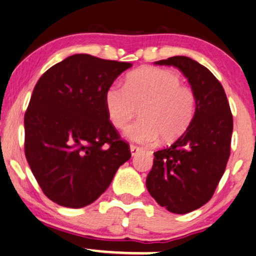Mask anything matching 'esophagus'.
I'll list each match as a JSON object with an SVG mask.
<instances>
[{
	"instance_id": "esophagus-1",
	"label": "esophagus",
	"mask_w": 256,
	"mask_h": 256,
	"mask_svg": "<svg viewBox=\"0 0 256 256\" xmlns=\"http://www.w3.org/2000/svg\"><path fill=\"white\" fill-rule=\"evenodd\" d=\"M130 150H131V154L132 156H136V154H137V153L142 151V148H140V146H137V145H131L130 146Z\"/></svg>"
}]
</instances>
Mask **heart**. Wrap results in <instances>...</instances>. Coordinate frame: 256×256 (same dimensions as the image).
Instances as JSON below:
<instances>
[{
    "instance_id": "obj_1",
    "label": "heart",
    "mask_w": 256,
    "mask_h": 256,
    "mask_svg": "<svg viewBox=\"0 0 256 256\" xmlns=\"http://www.w3.org/2000/svg\"><path fill=\"white\" fill-rule=\"evenodd\" d=\"M108 117L122 130L139 108L140 119L126 136L142 144L176 140L187 130L196 111V96L179 74L160 68H142L126 77L125 86L112 83L104 94Z\"/></svg>"
}]
</instances>
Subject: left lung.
Instances as JSON below:
<instances>
[{
	"label": "left lung",
	"instance_id": "8db88e82",
	"mask_svg": "<svg viewBox=\"0 0 256 256\" xmlns=\"http://www.w3.org/2000/svg\"><path fill=\"white\" fill-rule=\"evenodd\" d=\"M156 64L178 68L196 96L192 122L171 146L153 153L146 178L160 206L185 214L205 205L219 185L230 154L233 116L222 85L207 68L185 56Z\"/></svg>",
	"mask_w": 256,
	"mask_h": 256
}]
</instances>
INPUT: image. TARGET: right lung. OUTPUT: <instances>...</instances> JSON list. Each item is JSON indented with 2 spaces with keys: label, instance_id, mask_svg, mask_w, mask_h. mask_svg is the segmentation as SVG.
Here are the masks:
<instances>
[{
  "label": "right lung",
  "instance_id": "right-lung-1",
  "mask_svg": "<svg viewBox=\"0 0 256 256\" xmlns=\"http://www.w3.org/2000/svg\"><path fill=\"white\" fill-rule=\"evenodd\" d=\"M130 66L77 54L36 83L24 114V153L51 202L70 208L90 205L131 158L104 102L106 88Z\"/></svg>",
  "mask_w": 256,
  "mask_h": 256
}]
</instances>
